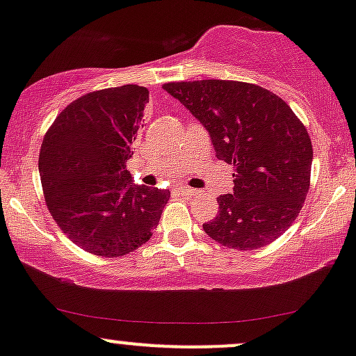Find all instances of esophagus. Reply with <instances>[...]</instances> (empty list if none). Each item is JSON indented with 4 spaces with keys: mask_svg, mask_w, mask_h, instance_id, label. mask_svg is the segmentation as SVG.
<instances>
[{
    "mask_svg": "<svg viewBox=\"0 0 356 356\" xmlns=\"http://www.w3.org/2000/svg\"><path fill=\"white\" fill-rule=\"evenodd\" d=\"M178 192H181V193L188 195V197H192V195L198 193V190H195V188H190V186H185V185H178Z\"/></svg>",
    "mask_w": 356,
    "mask_h": 356,
    "instance_id": "1",
    "label": "esophagus"
}]
</instances>
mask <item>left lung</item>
Segmentation results:
<instances>
[{"label": "left lung", "mask_w": 356, "mask_h": 356, "mask_svg": "<svg viewBox=\"0 0 356 356\" xmlns=\"http://www.w3.org/2000/svg\"><path fill=\"white\" fill-rule=\"evenodd\" d=\"M200 122L216 158L234 166L232 193L204 231L232 250L273 243L299 216L309 192L311 137L286 103L261 86L225 79L163 86Z\"/></svg>", "instance_id": "left-lung-1"}]
</instances>
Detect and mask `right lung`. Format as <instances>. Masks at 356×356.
I'll list each match as a JSON object with an SVG mask.
<instances>
[{
	"label": "right lung",
	"mask_w": 356,
	"mask_h": 356,
	"mask_svg": "<svg viewBox=\"0 0 356 356\" xmlns=\"http://www.w3.org/2000/svg\"><path fill=\"white\" fill-rule=\"evenodd\" d=\"M149 91L125 85L67 105L44 137L39 171L49 212L79 248L117 258L139 248L161 219L170 190L136 185L132 158Z\"/></svg>",
	"instance_id": "obj_1"
}]
</instances>
